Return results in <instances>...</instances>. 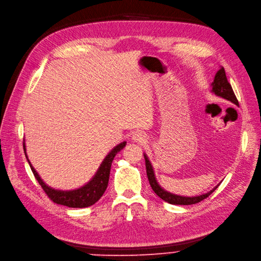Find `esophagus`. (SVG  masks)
I'll return each instance as SVG.
<instances>
[{"mask_svg":"<svg viewBox=\"0 0 261 261\" xmlns=\"http://www.w3.org/2000/svg\"><path fill=\"white\" fill-rule=\"evenodd\" d=\"M132 140L134 142H138V143H144L146 141V135L143 132H135L132 135Z\"/></svg>","mask_w":261,"mask_h":261,"instance_id":"obj_1","label":"esophagus"}]
</instances>
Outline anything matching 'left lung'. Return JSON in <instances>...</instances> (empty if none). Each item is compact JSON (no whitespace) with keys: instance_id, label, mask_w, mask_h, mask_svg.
<instances>
[{"instance_id":"8db88e82","label":"left lung","mask_w":261,"mask_h":261,"mask_svg":"<svg viewBox=\"0 0 261 261\" xmlns=\"http://www.w3.org/2000/svg\"><path fill=\"white\" fill-rule=\"evenodd\" d=\"M211 85H212V93H214L219 97H222L226 100L230 101V102L234 103L236 106L239 105V102H238V99L232 90V87H231L230 83L228 82L227 77H226L225 69L223 67H221V69L217 72V74H215L214 80ZM144 156H145V163H146L147 177H148L151 189L153 190V192L159 197L163 199L164 201H167L168 203H172V205H193V203H197V202L201 201L202 199L207 198L211 193H213L214 190L217 189L219 186L218 185L217 187L213 188L210 192H208V193L198 195V196L187 197V196H179V195H176L173 193H169V192L163 190L160 186H159V184L156 182V179L154 177L152 165H151L150 161L148 160V156H147L146 154H144Z\"/></svg>"}]
</instances>
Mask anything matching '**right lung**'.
<instances>
[{"label":"right lung","instance_id":"obj_1","mask_svg":"<svg viewBox=\"0 0 261 261\" xmlns=\"http://www.w3.org/2000/svg\"><path fill=\"white\" fill-rule=\"evenodd\" d=\"M126 146V142H122L114 149H112L111 152L105 158L103 162L101 163L100 167L94 178L89 181V182L85 186H83L80 189L72 190V191H61V190H54L50 187H48L46 184L43 182L37 172L34 169L32 166L30 160L28 159L27 152H25V144L23 143V149L25 156L29 161V164L31 166L32 172L37 179L38 184L41 186L44 193L48 195V197L55 203H59V205L67 206L69 208H85L94 205L96 201H98L101 196L103 195L108 188L109 184V178H110V172H111V165L113 160H114L115 155L117 152H119L123 147Z\"/></svg>","mask_w":261,"mask_h":261}]
</instances>
